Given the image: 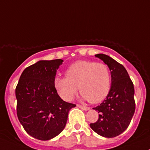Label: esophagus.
I'll return each mask as SVG.
<instances>
[{
	"label": "esophagus",
	"mask_w": 150,
	"mask_h": 150,
	"mask_svg": "<svg viewBox=\"0 0 150 150\" xmlns=\"http://www.w3.org/2000/svg\"><path fill=\"white\" fill-rule=\"evenodd\" d=\"M78 107H79L80 108H81V109H83V110H88L89 109V107H86V106H83V105H81V104H78Z\"/></svg>",
	"instance_id": "obj_1"
}]
</instances>
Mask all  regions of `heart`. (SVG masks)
Returning a JSON list of instances; mask_svg holds the SVG:
<instances>
[{
	"label": "heart",
	"mask_w": 150,
	"mask_h": 150,
	"mask_svg": "<svg viewBox=\"0 0 150 150\" xmlns=\"http://www.w3.org/2000/svg\"><path fill=\"white\" fill-rule=\"evenodd\" d=\"M54 86L59 96L71 101L78 91L82 97L91 103L101 102L106 98L111 86V74L104 63L79 60L69 66L66 77H57Z\"/></svg>",
	"instance_id": "obj_1"
}]
</instances>
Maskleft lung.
Segmentation results:
<instances>
[{
  "label": "left lung",
  "instance_id": "left-lung-1",
  "mask_svg": "<svg viewBox=\"0 0 150 150\" xmlns=\"http://www.w3.org/2000/svg\"><path fill=\"white\" fill-rule=\"evenodd\" d=\"M110 69L112 85L102 104L93 107L98 111L97 121L90 124L96 134L107 138L121 134L128 127L136 108L134 87L125 68L109 56L96 54Z\"/></svg>",
  "mask_w": 150,
  "mask_h": 150
}]
</instances>
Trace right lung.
<instances>
[{
	"mask_svg": "<svg viewBox=\"0 0 150 150\" xmlns=\"http://www.w3.org/2000/svg\"><path fill=\"white\" fill-rule=\"evenodd\" d=\"M62 59L39 61L28 67L16 87V114L31 137L46 141L64 130L68 113L75 104L64 102L54 86L57 71Z\"/></svg>",
	"mask_w": 150,
	"mask_h": 150,
	"instance_id": "right-lung-1",
	"label": "right lung"
}]
</instances>
